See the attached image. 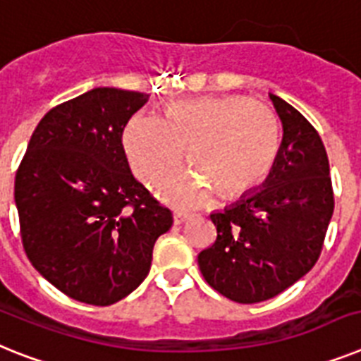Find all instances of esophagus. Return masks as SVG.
Masks as SVG:
<instances>
[{
    "mask_svg": "<svg viewBox=\"0 0 361 361\" xmlns=\"http://www.w3.org/2000/svg\"><path fill=\"white\" fill-rule=\"evenodd\" d=\"M190 218L189 213H185V211H174V226H180V224L187 222Z\"/></svg>",
    "mask_w": 361,
    "mask_h": 361,
    "instance_id": "obj_1",
    "label": "esophagus"
}]
</instances>
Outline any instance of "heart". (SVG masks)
<instances>
[{"label":"heart","instance_id":"1","mask_svg":"<svg viewBox=\"0 0 361 361\" xmlns=\"http://www.w3.org/2000/svg\"><path fill=\"white\" fill-rule=\"evenodd\" d=\"M281 123L269 106L244 95L174 101L161 119L135 115L123 135L130 169L154 187L180 166L183 148L195 174L176 178L161 190L174 205H196L211 189L220 198H237L268 178L279 156Z\"/></svg>","mask_w":361,"mask_h":361}]
</instances>
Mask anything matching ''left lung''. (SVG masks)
<instances>
[{
    "label": "left lung",
    "mask_w": 361,
    "mask_h": 361,
    "mask_svg": "<svg viewBox=\"0 0 361 361\" xmlns=\"http://www.w3.org/2000/svg\"><path fill=\"white\" fill-rule=\"evenodd\" d=\"M283 143L262 189L211 214L216 240L198 255L211 288L251 305L298 283L319 259L334 213L325 145L292 104L269 93Z\"/></svg>",
    "instance_id": "8db88e82"
}]
</instances>
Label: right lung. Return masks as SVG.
<instances>
[{"mask_svg":"<svg viewBox=\"0 0 361 361\" xmlns=\"http://www.w3.org/2000/svg\"><path fill=\"white\" fill-rule=\"evenodd\" d=\"M147 93L95 87L54 106L32 134L14 181L23 250L75 301L108 307L150 271L171 209L130 171L123 130Z\"/></svg>","mask_w":361,"mask_h":361,"instance_id":"add662e5","label":"right lung"}]
</instances>
